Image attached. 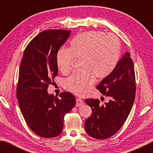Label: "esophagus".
<instances>
[{
  "mask_svg": "<svg viewBox=\"0 0 153 153\" xmlns=\"http://www.w3.org/2000/svg\"><path fill=\"white\" fill-rule=\"evenodd\" d=\"M76 106H81L82 105H83V100L81 99H80V98H76Z\"/></svg>",
  "mask_w": 153,
  "mask_h": 153,
  "instance_id": "1",
  "label": "esophagus"
}]
</instances>
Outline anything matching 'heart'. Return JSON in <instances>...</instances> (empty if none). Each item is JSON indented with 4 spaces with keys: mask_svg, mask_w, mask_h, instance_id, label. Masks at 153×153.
<instances>
[{
    "mask_svg": "<svg viewBox=\"0 0 153 153\" xmlns=\"http://www.w3.org/2000/svg\"><path fill=\"white\" fill-rule=\"evenodd\" d=\"M120 43L114 34L102 31H86L74 36L70 47L61 48L56 54L58 68L63 74L70 72L75 59L82 68L65 80L64 87L79 96H84L94 85L114 71L120 56Z\"/></svg>",
    "mask_w": 153,
    "mask_h": 153,
    "instance_id": "b5f03b06",
    "label": "heart"
}]
</instances>
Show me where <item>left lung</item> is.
<instances>
[{
    "label": "left lung",
    "instance_id": "obj_1",
    "mask_svg": "<svg viewBox=\"0 0 153 153\" xmlns=\"http://www.w3.org/2000/svg\"><path fill=\"white\" fill-rule=\"evenodd\" d=\"M97 88L110 98L102 106L99 99H86L92 114L85 120V131L97 139H106L119 131L131 111L135 99L136 81L133 62L128 52L125 53L111 74Z\"/></svg>",
    "mask_w": 153,
    "mask_h": 153
}]
</instances>
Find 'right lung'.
Segmentation results:
<instances>
[{"label":"right lung","instance_id":"obj_1","mask_svg":"<svg viewBox=\"0 0 153 153\" xmlns=\"http://www.w3.org/2000/svg\"><path fill=\"white\" fill-rule=\"evenodd\" d=\"M71 30H47L29 42L19 68L16 98L29 128L42 138L57 137L62 131L65 115L76 104L68 92L59 97L48 94V85L58 74L56 54L67 41Z\"/></svg>","mask_w":153,"mask_h":153}]
</instances>
